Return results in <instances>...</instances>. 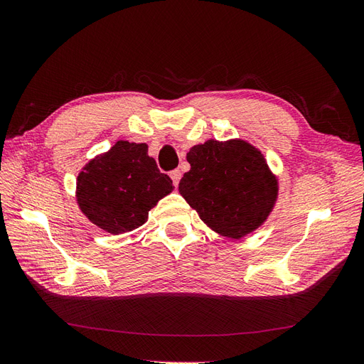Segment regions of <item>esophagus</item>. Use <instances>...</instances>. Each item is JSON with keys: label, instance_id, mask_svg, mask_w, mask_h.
Returning <instances> with one entry per match:
<instances>
[{"label": "esophagus", "instance_id": "obj_1", "mask_svg": "<svg viewBox=\"0 0 364 364\" xmlns=\"http://www.w3.org/2000/svg\"><path fill=\"white\" fill-rule=\"evenodd\" d=\"M181 176H182L181 170H173V171L170 173V178H171L174 186H178V183H179V181H181Z\"/></svg>", "mask_w": 364, "mask_h": 364}]
</instances>
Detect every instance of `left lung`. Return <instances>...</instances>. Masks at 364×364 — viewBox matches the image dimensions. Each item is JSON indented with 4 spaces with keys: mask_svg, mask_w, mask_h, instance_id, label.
I'll use <instances>...</instances> for the list:
<instances>
[{
    "mask_svg": "<svg viewBox=\"0 0 364 364\" xmlns=\"http://www.w3.org/2000/svg\"><path fill=\"white\" fill-rule=\"evenodd\" d=\"M191 168L179 193L217 234L243 238L264 222L278 197V181L262 153L243 139H208L186 153Z\"/></svg>",
    "mask_w": 364,
    "mask_h": 364,
    "instance_id": "left-lung-1",
    "label": "left lung"
}]
</instances>
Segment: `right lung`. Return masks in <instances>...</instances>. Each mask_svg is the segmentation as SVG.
<instances>
[{"mask_svg":"<svg viewBox=\"0 0 364 364\" xmlns=\"http://www.w3.org/2000/svg\"><path fill=\"white\" fill-rule=\"evenodd\" d=\"M147 150L144 142L117 141L77 176L75 197L82 213L109 234L144 225L150 209L174 188Z\"/></svg>","mask_w":364,"mask_h":364,"instance_id":"right-lung-1","label":"right lung"}]
</instances>
